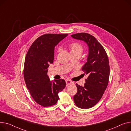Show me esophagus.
Instances as JSON below:
<instances>
[{
  "label": "esophagus",
  "instance_id": "34e87169",
  "mask_svg": "<svg viewBox=\"0 0 131 131\" xmlns=\"http://www.w3.org/2000/svg\"><path fill=\"white\" fill-rule=\"evenodd\" d=\"M66 86H68L69 85H70V84H73V82L71 81L70 80H66Z\"/></svg>",
  "mask_w": 131,
  "mask_h": 131
}]
</instances>
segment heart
<instances>
[{
    "label": "heart",
    "instance_id": "b5f03b06",
    "mask_svg": "<svg viewBox=\"0 0 131 131\" xmlns=\"http://www.w3.org/2000/svg\"><path fill=\"white\" fill-rule=\"evenodd\" d=\"M69 48L70 50L71 53H82L83 51V47L81 44L74 42L71 43L69 45Z\"/></svg>",
    "mask_w": 131,
    "mask_h": 131
}]
</instances>
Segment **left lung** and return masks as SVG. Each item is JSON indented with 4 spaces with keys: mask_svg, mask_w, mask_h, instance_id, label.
I'll use <instances>...</instances> for the list:
<instances>
[{
    "mask_svg": "<svg viewBox=\"0 0 131 131\" xmlns=\"http://www.w3.org/2000/svg\"><path fill=\"white\" fill-rule=\"evenodd\" d=\"M74 39L83 41L88 47L87 62L82 70L88 75L84 86L76 83L77 93L73 96L75 105L82 109L94 106L101 99L108 83L110 68L107 53L95 37L86 33L71 35Z\"/></svg>",
    "mask_w": 131,
    "mask_h": 131,
    "instance_id": "obj_1",
    "label": "left lung"
}]
</instances>
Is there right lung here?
<instances>
[{
  "label": "right lung",
  "mask_w": 131,
  "mask_h": 131,
  "mask_svg": "<svg viewBox=\"0 0 131 131\" xmlns=\"http://www.w3.org/2000/svg\"><path fill=\"white\" fill-rule=\"evenodd\" d=\"M68 35L67 34H47L33 43L26 56L24 77L26 87L34 101L43 107L55 105L59 93L65 88L63 79L52 82L48 75V67L54 60V47Z\"/></svg>",
  "instance_id": "1"
}]
</instances>
